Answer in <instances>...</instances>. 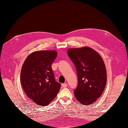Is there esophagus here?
I'll use <instances>...</instances> for the list:
<instances>
[{
    "label": "esophagus",
    "mask_w": 128,
    "mask_h": 128,
    "mask_svg": "<svg viewBox=\"0 0 128 128\" xmlns=\"http://www.w3.org/2000/svg\"><path fill=\"white\" fill-rule=\"evenodd\" d=\"M61 86L63 88H66V87L68 86V84H67L66 83H64V84H61Z\"/></svg>",
    "instance_id": "obj_1"
}]
</instances>
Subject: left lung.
I'll use <instances>...</instances> for the list:
<instances>
[{
  "mask_svg": "<svg viewBox=\"0 0 128 128\" xmlns=\"http://www.w3.org/2000/svg\"><path fill=\"white\" fill-rule=\"evenodd\" d=\"M68 54L77 74L78 85L74 95L82 104L90 105L100 96L106 84L103 60L96 51L88 46L70 49Z\"/></svg>",
  "mask_w": 128,
  "mask_h": 128,
  "instance_id": "8db88e82",
  "label": "left lung"
}]
</instances>
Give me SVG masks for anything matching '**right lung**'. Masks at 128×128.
Returning <instances> with one entry per match:
<instances>
[{
    "label": "right lung",
    "mask_w": 128,
    "mask_h": 128,
    "mask_svg": "<svg viewBox=\"0 0 128 128\" xmlns=\"http://www.w3.org/2000/svg\"><path fill=\"white\" fill-rule=\"evenodd\" d=\"M57 54L54 50L35 51L30 54L23 64L21 72L22 88L27 96L38 105H48L60 88L51 68Z\"/></svg>",
    "instance_id": "add662e5"
}]
</instances>
